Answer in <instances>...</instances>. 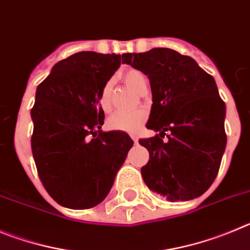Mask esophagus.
<instances>
[{"instance_id": "34e87169", "label": "esophagus", "mask_w": 250, "mask_h": 250, "mask_svg": "<svg viewBox=\"0 0 250 250\" xmlns=\"http://www.w3.org/2000/svg\"><path fill=\"white\" fill-rule=\"evenodd\" d=\"M129 136H130V138L133 139L134 143H137V142H138V137H137V134H136V133H130Z\"/></svg>"}]
</instances>
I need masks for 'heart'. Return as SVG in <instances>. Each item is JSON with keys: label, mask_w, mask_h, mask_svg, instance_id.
I'll use <instances>...</instances> for the list:
<instances>
[{"label": "heart", "mask_w": 250, "mask_h": 250, "mask_svg": "<svg viewBox=\"0 0 250 250\" xmlns=\"http://www.w3.org/2000/svg\"><path fill=\"white\" fill-rule=\"evenodd\" d=\"M121 77L125 84L133 88L138 93H143L147 88V78L142 72L134 68H128L121 73ZM100 104L103 109H108L111 105V83H105L100 93ZM147 120V112L143 109H137L132 112L120 111L109 116L107 125L109 129L125 130V132H134Z\"/></svg>", "instance_id": "b5f03b06"}]
</instances>
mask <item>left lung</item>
Here are the masks:
<instances>
[{"label": "left lung", "instance_id": "left-lung-1", "mask_svg": "<svg viewBox=\"0 0 250 250\" xmlns=\"http://www.w3.org/2000/svg\"><path fill=\"white\" fill-rule=\"evenodd\" d=\"M122 58L149 78L153 104L146 127L159 132L139 139L149 152L141 169L143 181L170 202L201 197L217 177L227 145L226 104L214 78L193 58L169 48Z\"/></svg>", "mask_w": 250, "mask_h": 250}]
</instances>
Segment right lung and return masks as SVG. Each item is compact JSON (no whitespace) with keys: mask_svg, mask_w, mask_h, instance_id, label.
<instances>
[{"mask_svg":"<svg viewBox=\"0 0 250 250\" xmlns=\"http://www.w3.org/2000/svg\"><path fill=\"white\" fill-rule=\"evenodd\" d=\"M120 64L121 55L83 51L56 63L37 87L31 147L42 184L61 206L100 204L133 146L125 132L101 129V89Z\"/></svg>","mask_w":250,"mask_h":250,"instance_id":"add662e5","label":"right lung"}]
</instances>
